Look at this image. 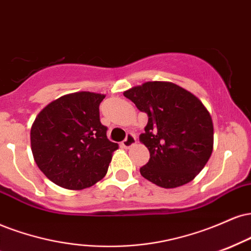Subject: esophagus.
Listing matches in <instances>:
<instances>
[{
    "mask_svg": "<svg viewBox=\"0 0 251 251\" xmlns=\"http://www.w3.org/2000/svg\"><path fill=\"white\" fill-rule=\"evenodd\" d=\"M135 141H137V139H135L134 134L127 133V135H126V138H125V140L123 141L122 145H123V147H125V149H129L131 146H133V145L135 144Z\"/></svg>",
    "mask_w": 251,
    "mask_h": 251,
    "instance_id": "obj_1",
    "label": "esophagus"
}]
</instances>
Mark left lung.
<instances>
[{"mask_svg":"<svg viewBox=\"0 0 251 251\" xmlns=\"http://www.w3.org/2000/svg\"><path fill=\"white\" fill-rule=\"evenodd\" d=\"M124 96L149 117L139 139L150 151V160L140 174L162 188L191 182L213 152V120L206 106L171 81H146Z\"/></svg>","mask_w":251,"mask_h":251,"instance_id":"1","label":"left lung"}]
</instances>
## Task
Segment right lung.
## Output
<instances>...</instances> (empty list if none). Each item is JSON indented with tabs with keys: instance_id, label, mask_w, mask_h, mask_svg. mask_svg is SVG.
<instances>
[{
	"instance_id": "right-lung-1",
	"label": "right lung",
	"mask_w": 251,
	"mask_h": 251,
	"mask_svg": "<svg viewBox=\"0 0 251 251\" xmlns=\"http://www.w3.org/2000/svg\"><path fill=\"white\" fill-rule=\"evenodd\" d=\"M105 95L80 91L59 97L36 117L30 131L34 159L45 176L72 191L89 188L107 173L118 144L99 119Z\"/></svg>"
}]
</instances>
